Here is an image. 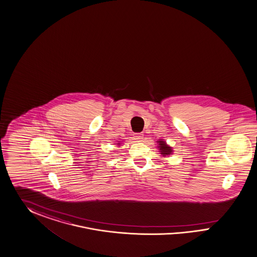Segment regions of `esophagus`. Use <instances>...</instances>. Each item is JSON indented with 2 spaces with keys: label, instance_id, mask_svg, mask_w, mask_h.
Wrapping results in <instances>:
<instances>
[{
  "label": "esophagus",
  "instance_id": "esophagus-1",
  "mask_svg": "<svg viewBox=\"0 0 257 257\" xmlns=\"http://www.w3.org/2000/svg\"><path fill=\"white\" fill-rule=\"evenodd\" d=\"M134 139L137 140V141H141V140H143V135L140 134V133H137V134H135Z\"/></svg>",
  "mask_w": 257,
  "mask_h": 257
}]
</instances>
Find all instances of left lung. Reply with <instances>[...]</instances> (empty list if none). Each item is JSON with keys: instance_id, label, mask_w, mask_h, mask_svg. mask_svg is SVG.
Segmentation results:
<instances>
[{"instance_id": "1", "label": "left lung", "mask_w": 257, "mask_h": 257, "mask_svg": "<svg viewBox=\"0 0 257 257\" xmlns=\"http://www.w3.org/2000/svg\"><path fill=\"white\" fill-rule=\"evenodd\" d=\"M157 143H158V148H159L158 150H159V152H160L162 156L166 157V156H171L172 154V149H171V146H169L166 143V141L159 140V141H157Z\"/></svg>"}]
</instances>
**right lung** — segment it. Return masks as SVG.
I'll use <instances>...</instances> for the list:
<instances>
[{"label":"right lung","instance_id":"right-lung-1","mask_svg":"<svg viewBox=\"0 0 257 257\" xmlns=\"http://www.w3.org/2000/svg\"><path fill=\"white\" fill-rule=\"evenodd\" d=\"M117 144H119V143H117Z\"/></svg>","mask_w":257,"mask_h":257}]
</instances>
